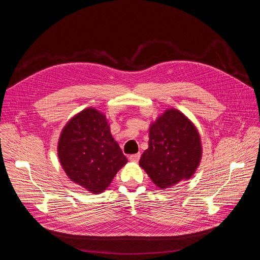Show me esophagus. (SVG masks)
<instances>
[{
    "label": "esophagus",
    "mask_w": 260,
    "mask_h": 260,
    "mask_svg": "<svg viewBox=\"0 0 260 260\" xmlns=\"http://www.w3.org/2000/svg\"><path fill=\"white\" fill-rule=\"evenodd\" d=\"M140 153H138V154H133V155H130L129 156V159L131 160V161H135V162H137V161H139V159H140Z\"/></svg>",
    "instance_id": "1"
}]
</instances>
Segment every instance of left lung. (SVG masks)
<instances>
[{
  "label": "left lung",
  "instance_id": "1",
  "mask_svg": "<svg viewBox=\"0 0 260 260\" xmlns=\"http://www.w3.org/2000/svg\"><path fill=\"white\" fill-rule=\"evenodd\" d=\"M148 148L139 161L152 182L161 190L191 179L198 170L203 146L191 119L177 108H167L149 124Z\"/></svg>",
  "mask_w": 260,
  "mask_h": 260
}]
</instances>
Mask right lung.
I'll return each mask as SVG.
<instances>
[{"instance_id": "obj_1", "label": "right lung", "mask_w": 260, "mask_h": 260, "mask_svg": "<svg viewBox=\"0 0 260 260\" xmlns=\"http://www.w3.org/2000/svg\"><path fill=\"white\" fill-rule=\"evenodd\" d=\"M57 156L70 181L92 194L103 193L128 162L112 136L106 115L94 107L84 108L67 121L59 135Z\"/></svg>"}]
</instances>
